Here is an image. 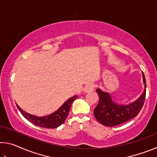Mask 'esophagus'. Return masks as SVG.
<instances>
[{
    "instance_id": "1",
    "label": "esophagus",
    "mask_w": 157,
    "mask_h": 157,
    "mask_svg": "<svg viewBox=\"0 0 157 157\" xmlns=\"http://www.w3.org/2000/svg\"><path fill=\"white\" fill-rule=\"evenodd\" d=\"M94 84H91V83H90V84H86V86H84V88L83 89V91H84V93L91 92V91H93V90H94Z\"/></svg>"
}]
</instances>
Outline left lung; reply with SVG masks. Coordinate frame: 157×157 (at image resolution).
Wrapping results in <instances>:
<instances>
[{
    "label": "left lung",
    "mask_w": 157,
    "mask_h": 157,
    "mask_svg": "<svg viewBox=\"0 0 157 157\" xmlns=\"http://www.w3.org/2000/svg\"><path fill=\"white\" fill-rule=\"evenodd\" d=\"M142 75L144 90L136 100L129 104L117 102L109 92L102 91L101 89H96L99 102L94 110V113L100 123L107 127L119 125L132 120L139 114L144 104L146 94V82L143 73Z\"/></svg>",
    "instance_id": "8db88e82"
}]
</instances>
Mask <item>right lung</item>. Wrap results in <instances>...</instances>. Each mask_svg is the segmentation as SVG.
<instances>
[{
  "instance_id": "add662e5",
  "label": "right lung",
  "mask_w": 157,
  "mask_h": 157,
  "mask_svg": "<svg viewBox=\"0 0 157 157\" xmlns=\"http://www.w3.org/2000/svg\"><path fill=\"white\" fill-rule=\"evenodd\" d=\"M77 98H78V95H73V97L66 100L57 111L45 116H36L28 113L23 111L17 104V106L21 114L30 123L35 124L36 126L44 127V128L54 129L64 123L68 115L71 105Z\"/></svg>"
}]
</instances>
